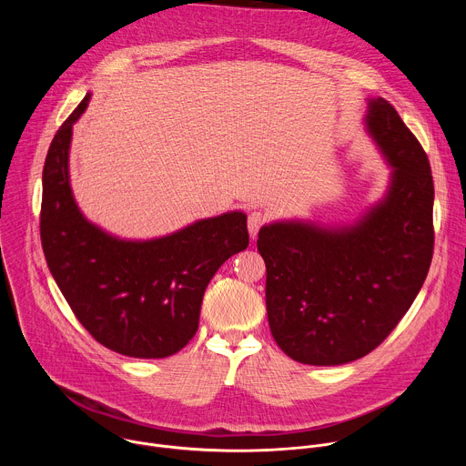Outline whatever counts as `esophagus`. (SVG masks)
<instances>
[{"label": "esophagus", "instance_id": "obj_1", "mask_svg": "<svg viewBox=\"0 0 466 466\" xmlns=\"http://www.w3.org/2000/svg\"><path fill=\"white\" fill-rule=\"evenodd\" d=\"M265 221H268V218H265L263 212L259 210H252L248 212V218H247V227H248V232L252 238H256V234L259 232V228L265 225Z\"/></svg>", "mask_w": 466, "mask_h": 466}]
</instances>
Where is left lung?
Returning a JSON list of instances; mask_svg holds the SVG:
<instances>
[{
  "label": "left lung",
  "instance_id": "1",
  "mask_svg": "<svg viewBox=\"0 0 466 466\" xmlns=\"http://www.w3.org/2000/svg\"><path fill=\"white\" fill-rule=\"evenodd\" d=\"M367 125L392 166L383 201L349 228L275 223L258 234L271 334L299 363L343 365L372 352L411 308L430 271L428 155L381 97L370 101Z\"/></svg>",
  "mask_w": 466,
  "mask_h": 466
}]
</instances>
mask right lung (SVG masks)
I'll list each match as a JSON object with an SVG mask.
<instances>
[{"label": "right lung", "mask_w": 466, "mask_h": 466, "mask_svg": "<svg viewBox=\"0 0 466 466\" xmlns=\"http://www.w3.org/2000/svg\"><path fill=\"white\" fill-rule=\"evenodd\" d=\"M88 101L90 94L56 130L42 171L40 239L47 268L97 343L130 358H167L195 336L216 271L247 248V216L223 214L151 241L117 239L88 223L68 175L72 127Z\"/></svg>", "instance_id": "add662e5"}]
</instances>
